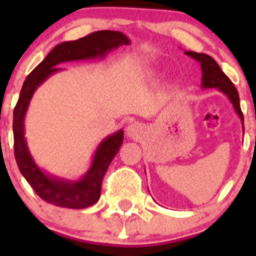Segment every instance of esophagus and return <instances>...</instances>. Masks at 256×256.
<instances>
[{"mask_svg":"<svg viewBox=\"0 0 256 256\" xmlns=\"http://www.w3.org/2000/svg\"><path fill=\"white\" fill-rule=\"evenodd\" d=\"M126 134H128V136L132 138V140H138L144 134V126L140 122H132L126 128Z\"/></svg>","mask_w":256,"mask_h":256,"instance_id":"34e87169","label":"esophagus"}]
</instances>
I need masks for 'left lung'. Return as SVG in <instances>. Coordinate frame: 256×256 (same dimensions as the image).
I'll use <instances>...</instances> for the list:
<instances>
[{"label":"left lung","mask_w":256,"mask_h":256,"mask_svg":"<svg viewBox=\"0 0 256 256\" xmlns=\"http://www.w3.org/2000/svg\"><path fill=\"white\" fill-rule=\"evenodd\" d=\"M186 56L194 58L195 61L200 64V69H202V88H216L219 92L226 94L227 98L234 106V110L239 116L243 124V114L240 110V104H239V94L234 84L230 81V78L227 77L226 74L223 73L222 69L215 62V60L210 56L203 53H195V52H184ZM244 132V128H243Z\"/></svg>","instance_id":"obj_1"}]
</instances>
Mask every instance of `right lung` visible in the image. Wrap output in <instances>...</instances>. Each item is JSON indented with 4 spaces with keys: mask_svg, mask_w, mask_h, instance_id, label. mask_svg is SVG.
Listing matches in <instances>:
<instances>
[{
    "mask_svg": "<svg viewBox=\"0 0 256 256\" xmlns=\"http://www.w3.org/2000/svg\"><path fill=\"white\" fill-rule=\"evenodd\" d=\"M128 44L130 40L124 33L112 30H100L77 41L62 42L26 77L13 112L14 156L21 174L33 187L38 196L46 202L68 208H86L92 206L100 196V184L108 164H112V158L124 144V130H118L112 136H106L98 144L90 168L78 180L48 174L34 162L25 138L24 122L34 92L50 76L62 70L56 68L62 62L85 61L96 58L102 60L108 52Z\"/></svg>",
    "mask_w": 256,
    "mask_h": 256,
    "instance_id": "1",
    "label": "right lung"
}]
</instances>
